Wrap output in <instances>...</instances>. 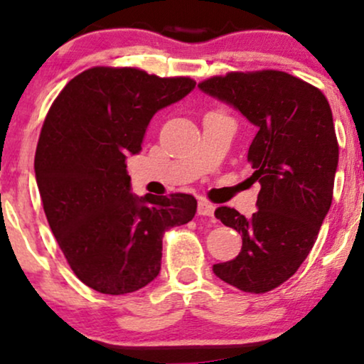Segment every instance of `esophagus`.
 I'll use <instances>...</instances> for the list:
<instances>
[{
  "instance_id": "1",
  "label": "esophagus",
  "mask_w": 364,
  "mask_h": 364,
  "mask_svg": "<svg viewBox=\"0 0 364 364\" xmlns=\"http://www.w3.org/2000/svg\"><path fill=\"white\" fill-rule=\"evenodd\" d=\"M215 213V205L208 203V201L201 200L200 203H198V215L201 216H213Z\"/></svg>"
}]
</instances>
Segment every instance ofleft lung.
<instances>
[{
  "label": "left lung",
  "instance_id": "left-lung-1",
  "mask_svg": "<svg viewBox=\"0 0 364 364\" xmlns=\"http://www.w3.org/2000/svg\"><path fill=\"white\" fill-rule=\"evenodd\" d=\"M198 87L257 127L247 154L250 179L260 183L257 211L245 218L216 208L242 233V250L213 274L243 292H269L297 272L331 208L339 158L333 112L319 89L279 70L232 72Z\"/></svg>",
  "mask_w": 364,
  "mask_h": 364
}]
</instances>
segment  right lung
Returning <instances> with one entry per match:
<instances>
[{"label": "right lung", "mask_w": 364, "mask_h": 364, "mask_svg": "<svg viewBox=\"0 0 364 364\" xmlns=\"http://www.w3.org/2000/svg\"><path fill=\"white\" fill-rule=\"evenodd\" d=\"M188 77L94 67L63 87L35 154L36 185L63 255L85 285L122 296L158 277L163 235L191 222L185 193L136 196L127 156L141 153L151 119L195 89Z\"/></svg>", "instance_id": "1"}]
</instances>
